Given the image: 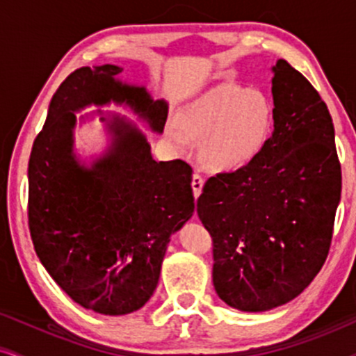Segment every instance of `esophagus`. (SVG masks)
<instances>
[{"label": "esophagus", "instance_id": "1", "mask_svg": "<svg viewBox=\"0 0 356 356\" xmlns=\"http://www.w3.org/2000/svg\"><path fill=\"white\" fill-rule=\"evenodd\" d=\"M191 188H193L195 198H198L200 193H202V188H203V178L200 177L198 173H195L193 177H191Z\"/></svg>", "mask_w": 356, "mask_h": 356}]
</instances>
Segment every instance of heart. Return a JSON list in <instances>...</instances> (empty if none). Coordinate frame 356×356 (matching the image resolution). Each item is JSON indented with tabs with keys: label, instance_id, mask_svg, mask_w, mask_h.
<instances>
[{
	"label": "heart",
	"instance_id": "b5f03b06",
	"mask_svg": "<svg viewBox=\"0 0 356 356\" xmlns=\"http://www.w3.org/2000/svg\"><path fill=\"white\" fill-rule=\"evenodd\" d=\"M274 119V104L266 92L220 83L179 111V129L168 127V138L179 149H185L186 139L202 141L203 163L213 171L230 173L261 154L273 134Z\"/></svg>",
	"mask_w": 356,
	"mask_h": 356
}]
</instances>
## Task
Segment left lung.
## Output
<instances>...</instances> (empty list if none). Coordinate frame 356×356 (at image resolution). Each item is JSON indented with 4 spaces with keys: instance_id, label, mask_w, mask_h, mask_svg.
I'll list each match as a JSON object with an SVG mask.
<instances>
[{
    "instance_id": "8db88e82",
    "label": "left lung",
    "mask_w": 356,
    "mask_h": 356,
    "mask_svg": "<svg viewBox=\"0 0 356 356\" xmlns=\"http://www.w3.org/2000/svg\"><path fill=\"white\" fill-rule=\"evenodd\" d=\"M273 72V136L252 163L211 177L197 202L213 241L215 291L249 313L286 305L309 286L341 197L328 107L286 60Z\"/></svg>"
}]
</instances>
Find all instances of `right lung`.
Returning a JSON list of instances; mask_svg holds the SVG:
<instances>
[{"instance_id":"add662e5","label":"right lung","mask_w":356,"mask_h":356,"mask_svg":"<svg viewBox=\"0 0 356 356\" xmlns=\"http://www.w3.org/2000/svg\"><path fill=\"white\" fill-rule=\"evenodd\" d=\"M118 65L72 72L51 97L28 163V225L40 262L86 309L109 316L149 301L171 234L195 211L191 168L154 161L146 136L126 118L101 114L113 143L90 166L74 154L75 113L126 104L154 133L168 106L115 79Z\"/></svg>"}]
</instances>
